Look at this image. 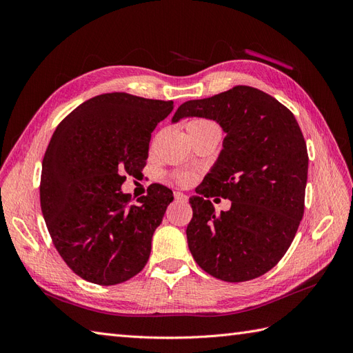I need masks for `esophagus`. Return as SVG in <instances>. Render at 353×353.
Returning <instances> with one entry per match:
<instances>
[{"label":"esophagus","instance_id":"obj_1","mask_svg":"<svg viewBox=\"0 0 353 353\" xmlns=\"http://www.w3.org/2000/svg\"><path fill=\"white\" fill-rule=\"evenodd\" d=\"M174 197H175V200H178V201H187V200H188V197H187L184 193H181V191H175Z\"/></svg>","mask_w":353,"mask_h":353}]
</instances>
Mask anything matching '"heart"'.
Listing matches in <instances>:
<instances>
[{
	"label": "heart",
	"instance_id": "heart-1",
	"mask_svg": "<svg viewBox=\"0 0 353 353\" xmlns=\"http://www.w3.org/2000/svg\"><path fill=\"white\" fill-rule=\"evenodd\" d=\"M213 130H219L218 125L209 119H205V117H199V119H193L187 123V131L190 137L213 131ZM175 179L179 185H188L191 183V179H193V176L190 174H179L175 176Z\"/></svg>",
	"mask_w": 353,
	"mask_h": 353
}]
</instances>
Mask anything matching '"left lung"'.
<instances>
[{
	"mask_svg": "<svg viewBox=\"0 0 353 353\" xmlns=\"http://www.w3.org/2000/svg\"><path fill=\"white\" fill-rule=\"evenodd\" d=\"M187 116L216 121L227 132L199 196L190 197V252L203 271L222 281L258 279L280 262L303 218V134L285 105L248 85L185 101L172 122ZM215 195L232 200L230 211L214 212L207 199Z\"/></svg>",
	"mask_w": 353,
	"mask_h": 353,
	"instance_id": "obj_1",
	"label": "left lung"
}]
</instances>
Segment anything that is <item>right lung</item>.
Returning <instances> with one entry per match:
<instances>
[{
	"instance_id": "right-lung-1",
	"label": "right lung",
	"mask_w": 353,
	"mask_h": 353,
	"mask_svg": "<svg viewBox=\"0 0 353 353\" xmlns=\"http://www.w3.org/2000/svg\"><path fill=\"white\" fill-rule=\"evenodd\" d=\"M172 110L174 101L101 94L52 134L42 160L41 210L52 244L81 279L114 285L145 266L172 191L153 184L131 203L121 185L141 172L152 132Z\"/></svg>"
}]
</instances>
